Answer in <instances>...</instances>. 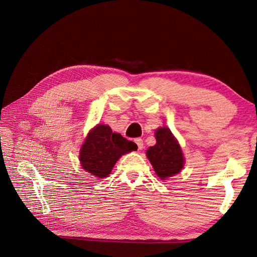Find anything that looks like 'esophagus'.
Here are the masks:
<instances>
[{"label":"esophagus","instance_id":"34e87169","mask_svg":"<svg viewBox=\"0 0 257 257\" xmlns=\"http://www.w3.org/2000/svg\"><path fill=\"white\" fill-rule=\"evenodd\" d=\"M134 141H135V143L138 146V150H142L143 149V140L141 138H136Z\"/></svg>","mask_w":257,"mask_h":257}]
</instances>
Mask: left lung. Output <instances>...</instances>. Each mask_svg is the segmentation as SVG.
I'll return each instance as SVG.
<instances>
[{
    "label": "left lung",
    "mask_w": 257,
    "mask_h": 257,
    "mask_svg": "<svg viewBox=\"0 0 257 257\" xmlns=\"http://www.w3.org/2000/svg\"><path fill=\"white\" fill-rule=\"evenodd\" d=\"M156 139V145L146 151V157L160 179L166 180L181 172L185 160L180 144L168 127L159 128Z\"/></svg>",
    "instance_id": "8db88e82"
}]
</instances>
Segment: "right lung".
Wrapping results in <instances>:
<instances>
[{"mask_svg": "<svg viewBox=\"0 0 257 257\" xmlns=\"http://www.w3.org/2000/svg\"><path fill=\"white\" fill-rule=\"evenodd\" d=\"M137 150V145L107 125H96L87 134L79 154L82 168L97 178L111 174L117 161L125 154Z\"/></svg>", "mask_w": 257, "mask_h": 257, "instance_id": "1", "label": "right lung"}]
</instances>
